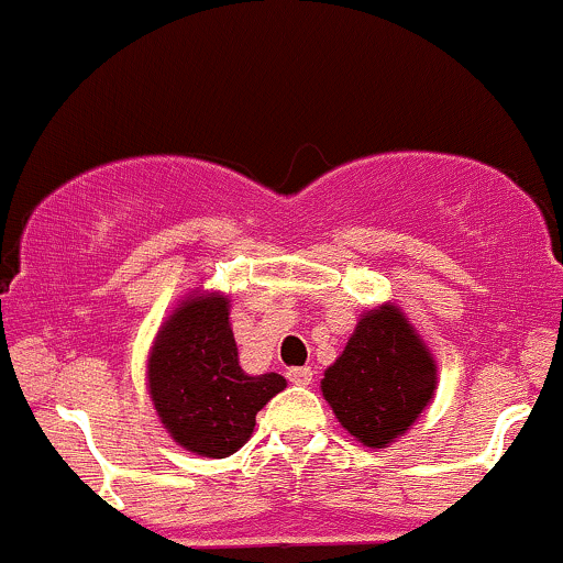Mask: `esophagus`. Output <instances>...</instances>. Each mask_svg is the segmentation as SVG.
<instances>
[{"label": "esophagus", "mask_w": 563, "mask_h": 563, "mask_svg": "<svg viewBox=\"0 0 563 563\" xmlns=\"http://www.w3.org/2000/svg\"><path fill=\"white\" fill-rule=\"evenodd\" d=\"M287 380L295 383V385H311L313 369H311V366H292V369L287 372Z\"/></svg>", "instance_id": "esophagus-1"}]
</instances>
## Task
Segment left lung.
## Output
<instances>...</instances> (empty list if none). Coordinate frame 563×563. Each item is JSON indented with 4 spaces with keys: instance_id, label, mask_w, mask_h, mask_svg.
Returning a JSON list of instances; mask_svg holds the SVG:
<instances>
[{
    "instance_id": "8db88e82",
    "label": "left lung",
    "mask_w": 563,
    "mask_h": 563,
    "mask_svg": "<svg viewBox=\"0 0 563 563\" xmlns=\"http://www.w3.org/2000/svg\"><path fill=\"white\" fill-rule=\"evenodd\" d=\"M439 366L396 302L369 308L327 366L321 396L358 444L385 450L433 401Z\"/></svg>"
}]
</instances>
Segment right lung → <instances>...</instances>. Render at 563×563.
<instances>
[{"instance_id": "right-lung-1", "label": "right lung", "mask_w": 563, "mask_h": 563, "mask_svg": "<svg viewBox=\"0 0 563 563\" xmlns=\"http://www.w3.org/2000/svg\"><path fill=\"white\" fill-rule=\"evenodd\" d=\"M229 319V295L197 289L162 321L145 364L162 428L183 450L214 460L242 450L255 415L287 388L276 372L242 369Z\"/></svg>"}]
</instances>
